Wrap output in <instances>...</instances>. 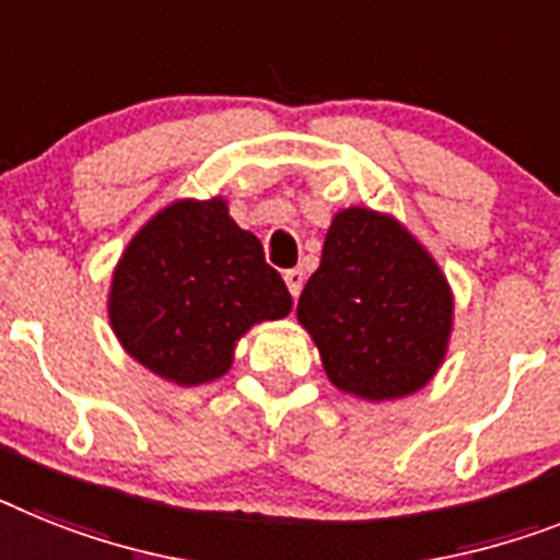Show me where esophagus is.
Listing matches in <instances>:
<instances>
[{
    "instance_id": "esophagus-1",
    "label": "esophagus",
    "mask_w": 560,
    "mask_h": 560,
    "mask_svg": "<svg viewBox=\"0 0 560 560\" xmlns=\"http://www.w3.org/2000/svg\"><path fill=\"white\" fill-rule=\"evenodd\" d=\"M284 281H288V290L293 299H299V293H302L304 288V270H299V267H290V270H284Z\"/></svg>"
}]
</instances>
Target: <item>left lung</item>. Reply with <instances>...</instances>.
<instances>
[{
	"label": "left lung",
	"instance_id": "8db88e82",
	"mask_svg": "<svg viewBox=\"0 0 560 560\" xmlns=\"http://www.w3.org/2000/svg\"><path fill=\"white\" fill-rule=\"evenodd\" d=\"M299 322L336 387L384 401L410 396L439 370L453 295L401 224L350 208L327 230L322 265L299 299Z\"/></svg>",
	"mask_w": 560,
	"mask_h": 560
}]
</instances>
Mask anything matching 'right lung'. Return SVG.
<instances>
[{
    "mask_svg": "<svg viewBox=\"0 0 560 560\" xmlns=\"http://www.w3.org/2000/svg\"><path fill=\"white\" fill-rule=\"evenodd\" d=\"M290 307L261 242L230 219L222 199L162 210L113 272V330L136 361L176 384L228 373L238 336Z\"/></svg>",
    "mask_w": 560,
    "mask_h": 560,
    "instance_id": "1",
    "label": "right lung"
}]
</instances>
